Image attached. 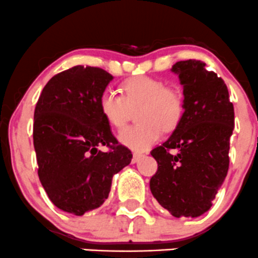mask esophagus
Segmentation results:
<instances>
[{"label":"esophagus","mask_w":258,"mask_h":258,"mask_svg":"<svg viewBox=\"0 0 258 258\" xmlns=\"http://www.w3.org/2000/svg\"><path fill=\"white\" fill-rule=\"evenodd\" d=\"M142 158V154L141 153H134V158H132V163H137L138 160Z\"/></svg>","instance_id":"1"}]
</instances>
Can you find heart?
<instances>
[{"instance_id": "1", "label": "heart", "mask_w": 258, "mask_h": 258, "mask_svg": "<svg viewBox=\"0 0 258 258\" xmlns=\"http://www.w3.org/2000/svg\"><path fill=\"white\" fill-rule=\"evenodd\" d=\"M122 95L105 90L99 98V110L106 122L122 128L130 121L132 110L137 124L118 135L124 146L135 151H146L160 138L161 131H172L185 114V97L177 87L149 76H135L121 84Z\"/></svg>"}]
</instances>
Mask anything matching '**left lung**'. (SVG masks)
<instances>
[{"label": "left lung", "instance_id": "obj_1", "mask_svg": "<svg viewBox=\"0 0 258 258\" xmlns=\"http://www.w3.org/2000/svg\"><path fill=\"white\" fill-rule=\"evenodd\" d=\"M171 70L183 86L185 114L169 140L151 152L158 170L149 186L172 216L195 218L212 207L228 172L234 106L224 81L205 62L179 61Z\"/></svg>", "mask_w": 258, "mask_h": 258}]
</instances>
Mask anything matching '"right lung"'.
Listing matches in <instances>:
<instances>
[{"label": "right lung", "mask_w": 258, "mask_h": 258, "mask_svg": "<svg viewBox=\"0 0 258 258\" xmlns=\"http://www.w3.org/2000/svg\"><path fill=\"white\" fill-rule=\"evenodd\" d=\"M111 79L99 67L63 71L47 82L34 111L39 179L51 202L76 216L100 207L112 176L132 159L99 110V98ZM101 145L109 151H99Z\"/></svg>", "instance_id": "add662e5"}]
</instances>
